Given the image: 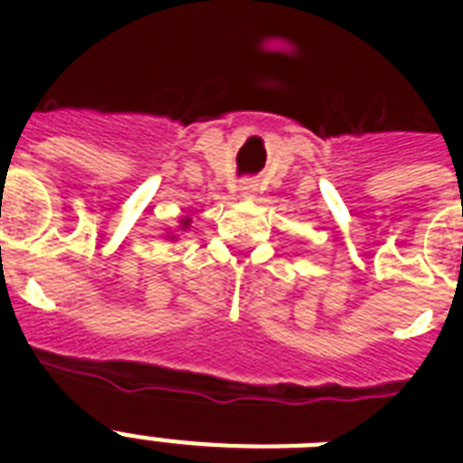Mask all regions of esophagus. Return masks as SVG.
Here are the masks:
<instances>
[{"mask_svg": "<svg viewBox=\"0 0 463 463\" xmlns=\"http://www.w3.org/2000/svg\"><path fill=\"white\" fill-rule=\"evenodd\" d=\"M254 189H257V182H254V180H242V182H240V194H242V196L254 194Z\"/></svg>", "mask_w": 463, "mask_h": 463, "instance_id": "1", "label": "esophagus"}]
</instances>
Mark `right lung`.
Instances as JSON below:
<instances>
[{
  "instance_id": "1",
  "label": "right lung",
  "mask_w": 463,
  "mask_h": 463,
  "mask_svg": "<svg viewBox=\"0 0 463 463\" xmlns=\"http://www.w3.org/2000/svg\"><path fill=\"white\" fill-rule=\"evenodd\" d=\"M189 223V221H187V218H184V225H187Z\"/></svg>"
}]
</instances>
